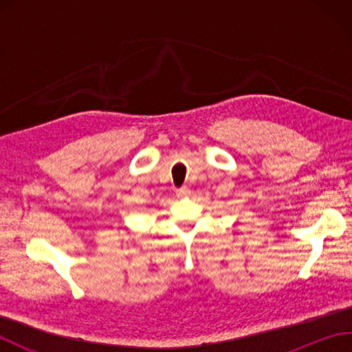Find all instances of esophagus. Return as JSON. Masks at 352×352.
<instances>
[{"instance_id": "esophagus-1", "label": "esophagus", "mask_w": 352, "mask_h": 352, "mask_svg": "<svg viewBox=\"0 0 352 352\" xmlns=\"http://www.w3.org/2000/svg\"><path fill=\"white\" fill-rule=\"evenodd\" d=\"M189 195H190V189L186 188V186H184V188L177 190V197L178 198H186V197H189Z\"/></svg>"}]
</instances>
